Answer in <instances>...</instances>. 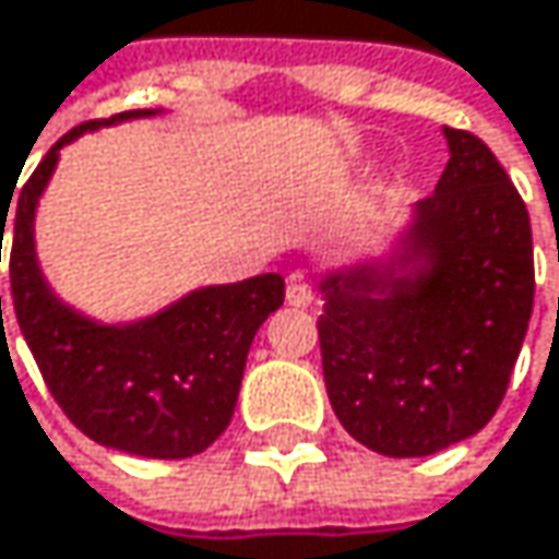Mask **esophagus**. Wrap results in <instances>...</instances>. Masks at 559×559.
I'll return each mask as SVG.
<instances>
[{
  "label": "esophagus",
  "instance_id": "obj_1",
  "mask_svg": "<svg viewBox=\"0 0 559 559\" xmlns=\"http://www.w3.org/2000/svg\"><path fill=\"white\" fill-rule=\"evenodd\" d=\"M284 297H287L290 307H310L313 304V287H310V281L304 278L300 272H294V275H287Z\"/></svg>",
  "mask_w": 559,
  "mask_h": 559
}]
</instances>
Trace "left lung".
Masks as SVG:
<instances>
[{
    "label": "left lung",
    "instance_id": "left-lung-1",
    "mask_svg": "<svg viewBox=\"0 0 559 559\" xmlns=\"http://www.w3.org/2000/svg\"><path fill=\"white\" fill-rule=\"evenodd\" d=\"M443 135L450 162L389 255L320 281L330 404L382 456H430L479 433L534 307L524 200L483 139Z\"/></svg>",
    "mask_w": 559,
    "mask_h": 559
}]
</instances>
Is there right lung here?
I'll use <instances>...</instances> for the list:
<instances>
[{
  "instance_id": "1",
  "label": "right lung",
  "mask_w": 559,
  "mask_h": 559,
  "mask_svg": "<svg viewBox=\"0 0 559 559\" xmlns=\"http://www.w3.org/2000/svg\"><path fill=\"white\" fill-rule=\"evenodd\" d=\"M158 112L132 109L83 122L41 158L15 200L9 278L15 320L60 411L109 450L187 460L229 427L249 346L269 313L284 304V278L272 272L236 284H210L152 317L99 323L57 297L35 252V213L60 148L83 132ZM9 203L12 197L0 200V252Z\"/></svg>"
}]
</instances>
